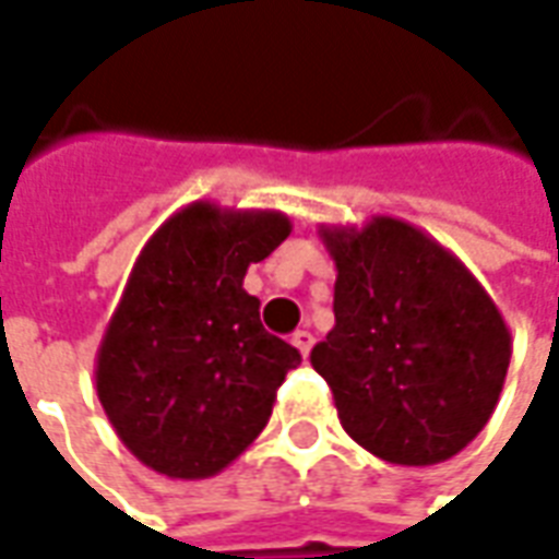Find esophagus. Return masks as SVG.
I'll return each instance as SVG.
<instances>
[{
  "label": "esophagus",
  "instance_id": "esophagus-1",
  "mask_svg": "<svg viewBox=\"0 0 559 559\" xmlns=\"http://www.w3.org/2000/svg\"><path fill=\"white\" fill-rule=\"evenodd\" d=\"M293 347L308 359V353H311V347H314V335H311L308 329H296V332H293Z\"/></svg>",
  "mask_w": 559,
  "mask_h": 559
}]
</instances>
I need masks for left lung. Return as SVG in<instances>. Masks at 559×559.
Returning <instances> with one entry per match:
<instances>
[{
  "label": "left lung",
  "mask_w": 559,
  "mask_h": 559,
  "mask_svg": "<svg viewBox=\"0 0 559 559\" xmlns=\"http://www.w3.org/2000/svg\"><path fill=\"white\" fill-rule=\"evenodd\" d=\"M335 260V326L311 365L344 431L371 455L428 467L488 425L512 335L476 275L428 233L392 215L320 224Z\"/></svg>",
  "instance_id": "8db88e82"
}]
</instances>
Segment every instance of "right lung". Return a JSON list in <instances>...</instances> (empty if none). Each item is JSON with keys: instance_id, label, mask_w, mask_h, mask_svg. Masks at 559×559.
I'll return each mask as SVG.
<instances>
[{"instance_id": "1", "label": "right lung", "mask_w": 559, "mask_h": 559, "mask_svg": "<svg viewBox=\"0 0 559 559\" xmlns=\"http://www.w3.org/2000/svg\"><path fill=\"white\" fill-rule=\"evenodd\" d=\"M293 224L275 209L197 200L152 233L95 356V389L131 455L170 479H209L266 428L302 356L245 290Z\"/></svg>"}]
</instances>
